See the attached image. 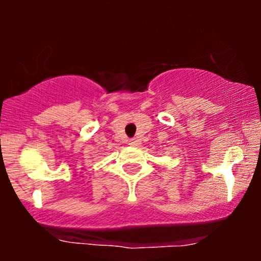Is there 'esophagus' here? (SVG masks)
Segmentation results:
<instances>
[{
    "mask_svg": "<svg viewBox=\"0 0 261 261\" xmlns=\"http://www.w3.org/2000/svg\"><path fill=\"white\" fill-rule=\"evenodd\" d=\"M128 145H130V146H136L137 142L135 140H130V143H128Z\"/></svg>",
    "mask_w": 261,
    "mask_h": 261,
    "instance_id": "34e87169",
    "label": "esophagus"
}]
</instances>
